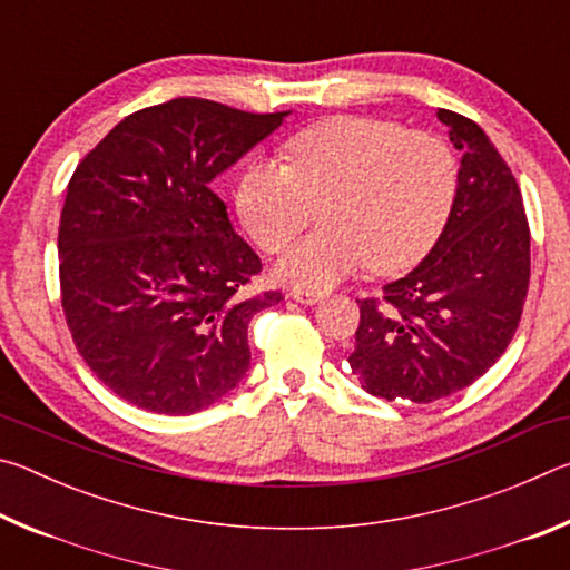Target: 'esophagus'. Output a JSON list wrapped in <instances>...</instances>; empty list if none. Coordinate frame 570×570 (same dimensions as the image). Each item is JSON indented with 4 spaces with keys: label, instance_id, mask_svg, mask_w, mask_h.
Instances as JSON below:
<instances>
[{
    "label": "esophagus",
    "instance_id": "obj_1",
    "mask_svg": "<svg viewBox=\"0 0 570 570\" xmlns=\"http://www.w3.org/2000/svg\"><path fill=\"white\" fill-rule=\"evenodd\" d=\"M288 296H292L294 302L306 304V306L322 302V294L320 292H308V288H292V292H288Z\"/></svg>",
    "mask_w": 570,
    "mask_h": 570
}]
</instances>
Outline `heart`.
<instances>
[{"mask_svg":"<svg viewBox=\"0 0 570 570\" xmlns=\"http://www.w3.org/2000/svg\"><path fill=\"white\" fill-rule=\"evenodd\" d=\"M286 158L254 160L238 183V214L268 254L286 248L324 206V228L278 262L282 282L326 292L372 266L400 274L445 230L458 158L435 132L366 115H336L298 130Z\"/></svg>","mask_w":570,"mask_h":570,"instance_id":"b5f03b06","label":"heart"}]
</instances>
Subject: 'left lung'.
<instances>
[{
	"instance_id": "obj_1",
	"label": "left lung",
	"mask_w": 570,
	"mask_h": 570,
	"mask_svg": "<svg viewBox=\"0 0 570 570\" xmlns=\"http://www.w3.org/2000/svg\"><path fill=\"white\" fill-rule=\"evenodd\" d=\"M462 158L445 230L417 268L362 298L352 372L382 400L435 402L508 350L530 282V228L515 176L465 115L438 110Z\"/></svg>"
}]
</instances>
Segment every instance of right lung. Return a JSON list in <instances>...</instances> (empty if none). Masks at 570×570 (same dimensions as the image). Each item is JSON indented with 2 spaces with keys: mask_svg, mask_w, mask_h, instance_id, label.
<instances>
[{
  "mask_svg": "<svg viewBox=\"0 0 570 570\" xmlns=\"http://www.w3.org/2000/svg\"><path fill=\"white\" fill-rule=\"evenodd\" d=\"M286 115L176 98L128 115L75 168L57 236L62 312L120 400L193 414L246 374L248 322L284 296L244 294L262 258L210 180Z\"/></svg>",
  "mask_w": 570,
  "mask_h": 570,
  "instance_id": "obj_1",
  "label": "right lung"
}]
</instances>
